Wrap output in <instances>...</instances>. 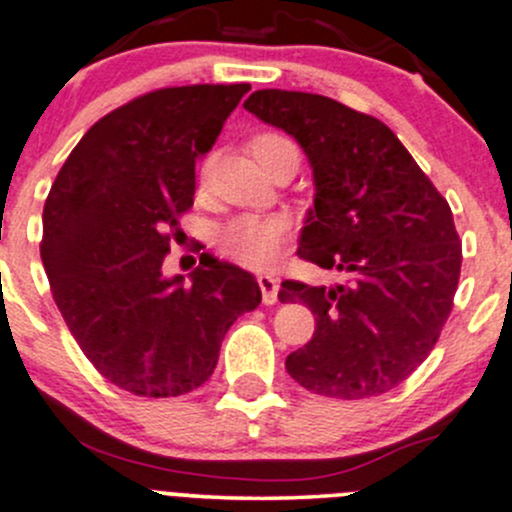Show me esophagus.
Here are the masks:
<instances>
[{
  "label": "esophagus",
  "instance_id": "esophagus-1",
  "mask_svg": "<svg viewBox=\"0 0 512 512\" xmlns=\"http://www.w3.org/2000/svg\"><path fill=\"white\" fill-rule=\"evenodd\" d=\"M258 288H261L263 303L273 305L278 300V278L271 276V273H261L258 276Z\"/></svg>",
  "mask_w": 512,
  "mask_h": 512
}]
</instances>
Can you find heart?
<instances>
[{
  "instance_id": "b5f03b06",
  "label": "heart",
  "mask_w": 512,
  "mask_h": 512,
  "mask_svg": "<svg viewBox=\"0 0 512 512\" xmlns=\"http://www.w3.org/2000/svg\"><path fill=\"white\" fill-rule=\"evenodd\" d=\"M249 150L263 170H268L281 157H298V147L281 133H258L256 138H251ZM286 236L288 226L283 219L244 214L226 221L217 231V249L239 266L268 268L281 256Z\"/></svg>"
}]
</instances>
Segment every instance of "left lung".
Masks as SVG:
<instances>
[{"mask_svg":"<svg viewBox=\"0 0 512 512\" xmlns=\"http://www.w3.org/2000/svg\"><path fill=\"white\" fill-rule=\"evenodd\" d=\"M244 108L293 135L313 167L298 256L347 276L335 288L281 283V303L315 315L288 374L330 399L389 392L429 357L451 315L463 254L449 202L372 115L278 88L251 93Z\"/></svg>","mask_w":512,"mask_h":512,"instance_id":"8db88e82","label":"left lung"}]
</instances>
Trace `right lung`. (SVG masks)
Here are the masks:
<instances>
[{
    "instance_id": "obj_1",
    "label": "right lung",
    "mask_w": 512,
    "mask_h": 512,
    "mask_svg": "<svg viewBox=\"0 0 512 512\" xmlns=\"http://www.w3.org/2000/svg\"><path fill=\"white\" fill-rule=\"evenodd\" d=\"M249 83L157 88L98 120L44 204L41 261L68 330L115 387L179 397L212 377L226 330L261 303L249 271L202 254L192 283L162 261L194 204V165Z\"/></svg>"
}]
</instances>
